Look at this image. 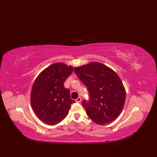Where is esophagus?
<instances>
[{
	"label": "esophagus",
	"instance_id": "obj_1",
	"mask_svg": "<svg viewBox=\"0 0 157 157\" xmlns=\"http://www.w3.org/2000/svg\"><path fill=\"white\" fill-rule=\"evenodd\" d=\"M81 98L80 97H78L77 99H76V102H77V103H80V101H81Z\"/></svg>",
	"mask_w": 157,
	"mask_h": 157
}]
</instances>
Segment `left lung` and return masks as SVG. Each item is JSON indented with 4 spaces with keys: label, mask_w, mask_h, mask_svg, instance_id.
<instances>
[{
    "label": "left lung",
    "mask_w": 157,
    "mask_h": 157,
    "mask_svg": "<svg viewBox=\"0 0 157 157\" xmlns=\"http://www.w3.org/2000/svg\"><path fill=\"white\" fill-rule=\"evenodd\" d=\"M74 71L88 90L89 100L82 103L88 116L100 125L115 120L126 99V90L118 75L99 62L77 67Z\"/></svg>",
    "instance_id": "left-lung-1"
}]
</instances>
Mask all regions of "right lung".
<instances>
[{
    "label": "right lung",
    "instance_id": "1",
    "mask_svg": "<svg viewBox=\"0 0 157 157\" xmlns=\"http://www.w3.org/2000/svg\"><path fill=\"white\" fill-rule=\"evenodd\" d=\"M73 72L72 66L54 63L38 75L31 92V104L35 113L45 124L54 125L67 115L71 103L69 90L64 82Z\"/></svg>",
    "mask_w": 157,
    "mask_h": 157
}]
</instances>
